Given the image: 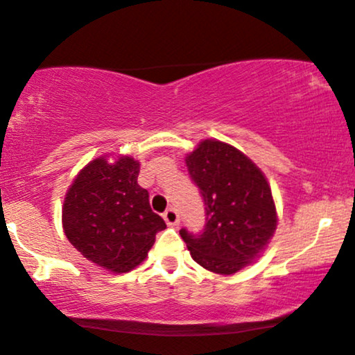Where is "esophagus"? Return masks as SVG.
I'll use <instances>...</instances> for the list:
<instances>
[{
    "instance_id": "obj_1",
    "label": "esophagus",
    "mask_w": 355,
    "mask_h": 355,
    "mask_svg": "<svg viewBox=\"0 0 355 355\" xmlns=\"http://www.w3.org/2000/svg\"><path fill=\"white\" fill-rule=\"evenodd\" d=\"M164 220H166V223L168 227H175V225H178L180 223V216H178V212L175 211V209H167L166 212H164Z\"/></svg>"
}]
</instances>
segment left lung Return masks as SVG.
Returning a JSON list of instances; mask_svg holds the SVG:
<instances>
[{
	"mask_svg": "<svg viewBox=\"0 0 355 355\" xmlns=\"http://www.w3.org/2000/svg\"><path fill=\"white\" fill-rule=\"evenodd\" d=\"M189 177L206 204L201 234L180 230L199 266L233 275L256 261L277 228V209L267 178L236 148L204 139L187 159Z\"/></svg>",
	"mask_w": 355,
	"mask_h": 355,
	"instance_id": "left-lung-1",
	"label": "left lung"
}]
</instances>
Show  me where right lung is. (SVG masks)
Here are the masks:
<instances>
[{"mask_svg": "<svg viewBox=\"0 0 355 355\" xmlns=\"http://www.w3.org/2000/svg\"><path fill=\"white\" fill-rule=\"evenodd\" d=\"M139 162L101 156L78 172L62 206L64 233L73 248L96 266L125 273L139 266L166 228L151 211L149 193L138 184Z\"/></svg>", "mask_w": 355, "mask_h": 355, "instance_id": "1", "label": "right lung"}]
</instances>
